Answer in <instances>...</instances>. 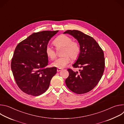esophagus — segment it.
<instances>
[{"label": "esophagus", "instance_id": "obj_1", "mask_svg": "<svg viewBox=\"0 0 124 124\" xmlns=\"http://www.w3.org/2000/svg\"><path fill=\"white\" fill-rule=\"evenodd\" d=\"M61 70H62V69H59V68H58V69H57V72H60V71H61Z\"/></svg>", "mask_w": 124, "mask_h": 124}]
</instances>
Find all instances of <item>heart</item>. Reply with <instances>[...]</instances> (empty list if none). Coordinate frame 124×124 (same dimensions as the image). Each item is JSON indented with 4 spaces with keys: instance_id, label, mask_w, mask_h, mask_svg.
<instances>
[{
    "instance_id": "b5f03b06",
    "label": "heart",
    "mask_w": 124,
    "mask_h": 124,
    "mask_svg": "<svg viewBox=\"0 0 124 124\" xmlns=\"http://www.w3.org/2000/svg\"><path fill=\"white\" fill-rule=\"evenodd\" d=\"M53 44L56 49L63 48L61 51L62 57L56 59L51 64L52 66L62 69L65 67L70 62V58L75 61L78 59L80 54V46L79 43L65 34H61L53 41ZM47 57L50 60H54L56 56V51L49 46L45 49Z\"/></svg>"
}]
</instances>
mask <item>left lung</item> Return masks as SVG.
<instances>
[{
	"instance_id": "obj_1",
	"label": "left lung",
	"mask_w": 124,
	"mask_h": 124,
	"mask_svg": "<svg viewBox=\"0 0 124 124\" xmlns=\"http://www.w3.org/2000/svg\"><path fill=\"white\" fill-rule=\"evenodd\" d=\"M64 33L72 35L78 41L81 49L80 54L74 68H80L79 72H75L71 69L65 82L72 92L82 94L90 91L101 79L105 67V60L102 49L92 37L77 30H68Z\"/></svg>"
}]
</instances>
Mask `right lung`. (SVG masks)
Masks as SVG:
<instances>
[{
  "mask_svg": "<svg viewBox=\"0 0 124 124\" xmlns=\"http://www.w3.org/2000/svg\"><path fill=\"white\" fill-rule=\"evenodd\" d=\"M58 32H35L16 46L11 67L17 86L24 93L37 96L48 88L57 69L54 67H46L48 57L45 49L51 38Z\"/></svg>",
  "mask_w": 124,
  "mask_h": 124,
  "instance_id": "right-lung-1",
  "label": "right lung"
}]
</instances>
